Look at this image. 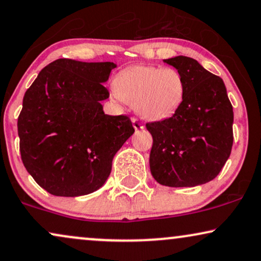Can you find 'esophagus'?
<instances>
[{
  "mask_svg": "<svg viewBox=\"0 0 261 261\" xmlns=\"http://www.w3.org/2000/svg\"><path fill=\"white\" fill-rule=\"evenodd\" d=\"M133 125H134V127H135V130H143L144 128V125L141 123L140 121V119H137V118H133Z\"/></svg>",
  "mask_w": 261,
  "mask_h": 261,
  "instance_id": "esophagus-1",
  "label": "esophagus"
}]
</instances>
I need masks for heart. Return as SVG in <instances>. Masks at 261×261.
Wrapping results in <instances>:
<instances>
[{"mask_svg":"<svg viewBox=\"0 0 261 261\" xmlns=\"http://www.w3.org/2000/svg\"><path fill=\"white\" fill-rule=\"evenodd\" d=\"M113 89L118 98L133 103L142 118L151 121L175 116L187 92L185 79L179 70L145 64L131 65L118 72Z\"/></svg>","mask_w":261,"mask_h":261,"instance_id":"b5f03b06","label":"heart"}]
</instances>
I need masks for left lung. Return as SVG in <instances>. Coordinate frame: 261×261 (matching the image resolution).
<instances>
[{"label": "left lung", "instance_id": "left-lung-1", "mask_svg": "<svg viewBox=\"0 0 261 261\" xmlns=\"http://www.w3.org/2000/svg\"><path fill=\"white\" fill-rule=\"evenodd\" d=\"M181 72L187 92L172 118L147 123L152 136L151 175L169 187H193L216 178L232 147L234 113L220 76L186 56L163 60Z\"/></svg>", "mask_w": 261, "mask_h": 261}]
</instances>
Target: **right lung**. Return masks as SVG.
<instances>
[{
  "instance_id": "1",
  "label": "right lung",
  "mask_w": 261,
  "mask_h": 261,
  "mask_svg": "<svg viewBox=\"0 0 261 261\" xmlns=\"http://www.w3.org/2000/svg\"><path fill=\"white\" fill-rule=\"evenodd\" d=\"M112 62L56 60L26 90L17 118L20 154L36 182L58 197L99 190L112 160L135 133L130 118L109 116L101 101Z\"/></svg>"
}]
</instances>
